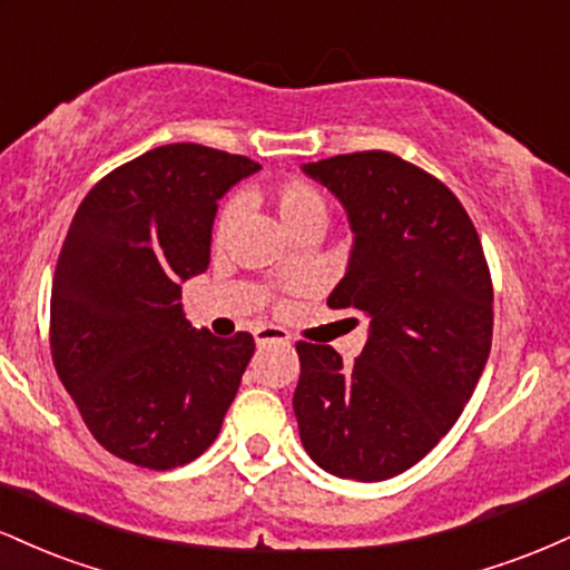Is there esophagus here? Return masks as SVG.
<instances>
[{"label":"esophagus","instance_id":"esophagus-1","mask_svg":"<svg viewBox=\"0 0 570 570\" xmlns=\"http://www.w3.org/2000/svg\"><path fill=\"white\" fill-rule=\"evenodd\" d=\"M254 340H257L259 348H265V345H292L289 332L281 330V326H259L254 332Z\"/></svg>","mask_w":570,"mask_h":570}]
</instances>
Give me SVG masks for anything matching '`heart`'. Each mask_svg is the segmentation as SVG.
<instances>
[{
  "instance_id": "b5f03b06",
  "label": "heart",
  "mask_w": 570,
  "mask_h": 570,
  "mask_svg": "<svg viewBox=\"0 0 570 570\" xmlns=\"http://www.w3.org/2000/svg\"><path fill=\"white\" fill-rule=\"evenodd\" d=\"M273 206H276L281 222L292 235L299 230H307V227H318L322 230L326 222V200L324 195L318 193L316 187L307 185V181H284L271 193ZM240 217V206L235 200L227 203L219 212L217 225H214V240L217 244H225L230 238L235 222Z\"/></svg>"
}]
</instances>
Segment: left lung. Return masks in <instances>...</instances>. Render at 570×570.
<instances>
[{
    "label": "left lung",
    "mask_w": 570,
    "mask_h": 570,
    "mask_svg": "<svg viewBox=\"0 0 570 570\" xmlns=\"http://www.w3.org/2000/svg\"><path fill=\"white\" fill-rule=\"evenodd\" d=\"M303 171L343 203L353 233L326 305L362 311L370 335L351 367L332 345L297 343L299 440L324 472L389 480L448 434L485 370V254L461 200L396 155H335Z\"/></svg>",
    "instance_id": "left-lung-1"
}]
</instances>
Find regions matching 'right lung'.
Returning a JSON list of instances; mask_svg holds the SVG:
<instances>
[{"label": "right lung", "mask_w": 570, "mask_h": 570, "mask_svg": "<svg viewBox=\"0 0 570 570\" xmlns=\"http://www.w3.org/2000/svg\"><path fill=\"white\" fill-rule=\"evenodd\" d=\"M259 163L166 144L85 195L58 254L50 351L101 448L144 469L185 466L217 440L254 337L193 330L181 281L208 267L217 200Z\"/></svg>", "instance_id": "add662e5"}]
</instances>
